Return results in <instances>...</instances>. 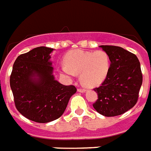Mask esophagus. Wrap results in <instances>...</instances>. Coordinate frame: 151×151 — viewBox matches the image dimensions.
<instances>
[{
    "label": "esophagus",
    "instance_id": "esophagus-1",
    "mask_svg": "<svg viewBox=\"0 0 151 151\" xmlns=\"http://www.w3.org/2000/svg\"><path fill=\"white\" fill-rule=\"evenodd\" d=\"M78 91L81 93H84L86 92V90H85V89H83V88H78Z\"/></svg>",
    "mask_w": 151,
    "mask_h": 151
}]
</instances>
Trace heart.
<instances>
[{
	"instance_id": "1",
	"label": "heart",
	"mask_w": 151,
	"mask_h": 151,
	"mask_svg": "<svg viewBox=\"0 0 151 151\" xmlns=\"http://www.w3.org/2000/svg\"><path fill=\"white\" fill-rule=\"evenodd\" d=\"M65 66L62 68L63 74L73 77L80 73V82L88 88L101 84L109 73L111 60L104 50L96 52L71 50L64 56Z\"/></svg>"
}]
</instances>
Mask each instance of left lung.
<instances>
[{"instance_id":"left-lung-1","label":"left lung","mask_w":151,"mask_h":151,"mask_svg":"<svg viewBox=\"0 0 151 151\" xmlns=\"http://www.w3.org/2000/svg\"><path fill=\"white\" fill-rule=\"evenodd\" d=\"M109 55V73L101 86L94 89L98 99L93 107L106 117L116 116L131 109L138 101L142 75L139 59L118 46L100 45Z\"/></svg>"}]
</instances>
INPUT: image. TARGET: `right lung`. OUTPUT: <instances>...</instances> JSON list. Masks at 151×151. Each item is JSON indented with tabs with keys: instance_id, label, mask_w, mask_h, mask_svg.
<instances>
[{
	"instance_id": "obj_1",
	"label": "right lung",
	"mask_w": 151,
	"mask_h": 151,
	"mask_svg": "<svg viewBox=\"0 0 151 151\" xmlns=\"http://www.w3.org/2000/svg\"><path fill=\"white\" fill-rule=\"evenodd\" d=\"M53 48L38 47L18 56L10 76L14 103L20 114L40 123L60 117L70 98L76 92L73 85L55 80L51 52Z\"/></svg>"
}]
</instances>
